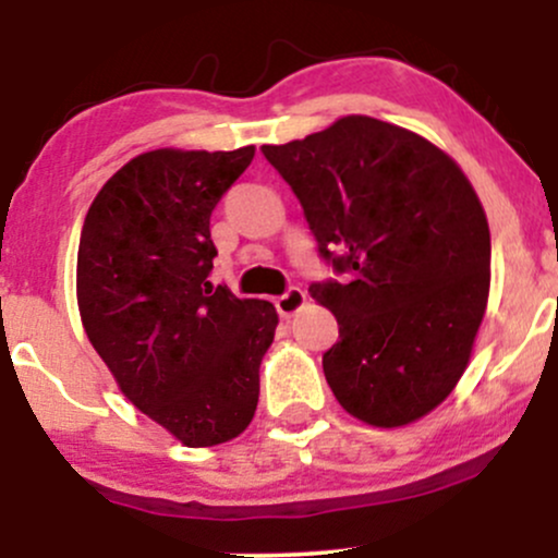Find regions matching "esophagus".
<instances>
[{
	"mask_svg": "<svg viewBox=\"0 0 558 558\" xmlns=\"http://www.w3.org/2000/svg\"><path fill=\"white\" fill-rule=\"evenodd\" d=\"M304 304H306V293L301 291V288H288L283 296L275 299V310H278V315L286 319L304 310Z\"/></svg>",
	"mask_w": 558,
	"mask_h": 558,
	"instance_id": "34e87169",
	"label": "esophagus"
}]
</instances>
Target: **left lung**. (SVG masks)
I'll use <instances>...</instances> for the list:
<instances>
[{
	"instance_id": "obj_1",
	"label": "left lung",
	"mask_w": 558,
	"mask_h": 558,
	"mask_svg": "<svg viewBox=\"0 0 558 558\" xmlns=\"http://www.w3.org/2000/svg\"><path fill=\"white\" fill-rule=\"evenodd\" d=\"M343 283H315L338 319L325 380L351 417L403 427L457 388L490 291V230L440 146L367 114L262 146Z\"/></svg>"
}]
</instances>
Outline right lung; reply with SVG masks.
Returning <instances> with one entry per match:
<instances>
[{"mask_svg":"<svg viewBox=\"0 0 558 558\" xmlns=\"http://www.w3.org/2000/svg\"><path fill=\"white\" fill-rule=\"evenodd\" d=\"M252 159L254 146L144 151L101 185L81 230L83 330L125 399L189 448L246 430L278 328L270 301L207 280L209 217Z\"/></svg>","mask_w":558,"mask_h":558,"instance_id":"obj_1","label":"right lung"}]
</instances>
